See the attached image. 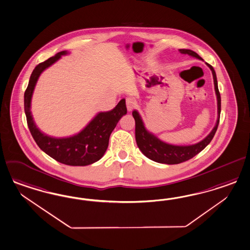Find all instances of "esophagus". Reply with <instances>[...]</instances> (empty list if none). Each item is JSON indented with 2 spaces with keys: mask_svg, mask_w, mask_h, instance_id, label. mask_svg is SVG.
<instances>
[{
  "mask_svg": "<svg viewBox=\"0 0 250 250\" xmlns=\"http://www.w3.org/2000/svg\"><path fill=\"white\" fill-rule=\"evenodd\" d=\"M136 103L135 100H133L132 98L126 99V108H127V111L131 112L135 107H136Z\"/></svg>",
  "mask_w": 250,
  "mask_h": 250,
  "instance_id": "obj_1",
  "label": "esophagus"
}]
</instances>
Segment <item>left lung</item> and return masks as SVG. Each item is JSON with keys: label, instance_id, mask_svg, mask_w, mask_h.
Masks as SVG:
<instances>
[{"label": "left lung", "instance_id": "8db88e82", "mask_svg": "<svg viewBox=\"0 0 250 250\" xmlns=\"http://www.w3.org/2000/svg\"><path fill=\"white\" fill-rule=\"evenodd\" d=\"M179 51L184 55H189L192 58L203 61V59L194 51L190 49H179ZM208 68L211 69L214 84V91L217 100V119L215 125L208 136L196 144L188 145V146H179L166 143L160 140L158 136L153 134L145 126L144 121L137 110L133 111V117L136 121V144L140 151L144 154L147 159H151L155 162L173 165L179 164L189 159H192L198 153L205 149V147L212 141L218 125H219L220 113H221V96L218 90V83L215 71L212 66L206 63Z\"/></svg>", "mask_w": 250, "mask_h": 250}]
</instances>
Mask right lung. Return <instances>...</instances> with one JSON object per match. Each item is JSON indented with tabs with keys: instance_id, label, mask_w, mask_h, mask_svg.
Here are the masks:
<instances>
[{
	"instance_id": "obj_1",
	"label": "right lung",
	"mask_w": 250,
	"mask_h": 250,
	"mask_svg": "<svg viewBox=\"0 0 250 250\" xmlns=\"http://www.w3.org/2000/svg\"><path fill=\"white\" fill-rule=\"evenodd\" d=\"M69 54L61 51L44 61L33 70L27 89L24 92V113L31 135L42 151L57 161L69 166H87L98 161L105 153L109 138L122 116L126 114L125 100L107 112H99L79 133L70 136H48L38 128L31 112V101L38 79L42 72L60 61L62 56Z\"/></svg>"
}]
</instances>
